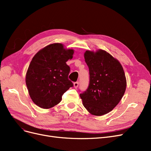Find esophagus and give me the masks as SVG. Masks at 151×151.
<instances>
[{"instance_id": "obj_1", "label": "esophagus", "mask_w": 151, "mask_h": 151, "mask_svg": "<svg viewBox=\"0 0 151 151\" xmlns=\"http://www.w3.org/2000/svg\"><path fill=\"white\" fill-rule=\"evenodd\" d=\"M79 86V83L78 82H75V83H74V87L75 88H77V87H78Z\"/></svg>"}]
</instances>
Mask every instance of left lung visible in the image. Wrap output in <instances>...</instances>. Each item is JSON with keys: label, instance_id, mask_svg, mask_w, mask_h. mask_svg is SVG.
<instances>
[{"label": "left lung", "instance_id": "1", "mask_svg": "<svg viewBox=\"0 0 151 151\" xmlns=\"http://www.w3.org/2000/svg\"><path fill=\"white\" fill-rule=\"evenodd\" d=\"M84 58L90 79L80 97L91 115L101 116L113 110L122 99L127 86L125 72L119 61L104 50H87Z\"/></svg>", "mask_w": 151, "mask_h": 151}]
</instances>
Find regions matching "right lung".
<instances>
[{"mask_svg": "<svg viewBox=\"0 0 151 151\" xmlns=\"http://www.w3.org/2000/svg\"><path fill=\"white\" fill-rule=\"evenodd\" d=\"M74 50L62 43H53L40 50L33 57L26 75V84L32 101L39 107L48 109L61 101L65 92L73 86L68 80Z\"/></svg>", "mask_w": 151, "mask_h": 151, "instance_id": "obj_1", "label": "right lung"}]
</instances>
